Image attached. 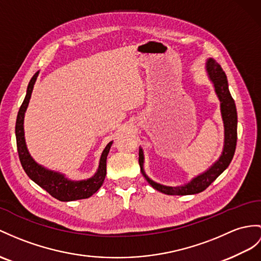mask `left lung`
<instances>
[{
    "instance_id": "8db88e82",
    "label": "left lung",
    "mask_w": 261,
    "mask_h": 261,
    "mask_svg": "<svg viewBox=\"0 0 261 261\" xmlns=\"http://www.w3.org/2000/svg\"><path fill=\"white\" fill-rule=\"evenodd\" d=\"M206 73L208 79L213 83L215 93L220 101V113L221 118L224 122V148H222L221 155L211 167L204 173L199 174L189 182L181 186H166L160 182L151 180L146 175L144 170V152L142 147H139V166H141L142 174L151 185L158 192L166 195H194L201 193L211 184L217 178V177L224 171L232 160L234 149H236L237 143V110L234 105V100L231 97L229 88H228V81L225 72L222 71L221 66L214 59H208L206 61Z\"/></svg>"
}]
</instances>
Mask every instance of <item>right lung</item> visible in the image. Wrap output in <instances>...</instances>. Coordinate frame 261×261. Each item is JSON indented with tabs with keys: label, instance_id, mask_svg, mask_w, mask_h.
I'll return each instance as SVG.
<instances>
[{
	"label": "right lung",
	"instance_id": "obj_1",
	"mask_svg": "<svg viewBox=\"0 0 261 261\" xmlns=\"http://www.w3.org/2000/svg\"><path fill=\"white\" fill-rule=\"evenodd\" d=\"M39 73L40 71L36 72L29 83L27 95H25V98L20 107V111H18L16 118L15 136L17 152L18 157H20L22 167L32 180L43 189H45L50 196H53L56 199H59L61 201H73L88 198V197H91L93 194L96 193L100 188V186L103 185L106 176V160L113 145V141L106 145V147L104 148L103 152H101L98 168L96 170V173H95L91 178L82 180H72L68 179L64 174H61L59 171L49 170L42 166V165L37 164L33 160V157L31 156L28 149L27 142H25L24 116L25 112L28 110L31 95L32 92H33V87L37 76H39Z\"/></svg>",
	"mask_w": 261,
	"mask_h": 261
}]
</instances>
